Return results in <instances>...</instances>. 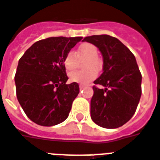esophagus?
<instances>
[{
    "label": "esophagus",
    "instance_id": "1",
    "mask_svg": "<svg viewBox=\"0 0 160 160\" xmlns=\"http://www.w3.org/2000/svg\"><path fill=\"white\" fill-rule=\"evenodd\" d=\"M84 88H85V85H82V84L79 85V88H80V89H83Z\"/></svg>",
    "mask_w": 160,
    "mask_h": 160
}]
</instances>
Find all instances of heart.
<instances>
[{
    "label": "heart",
    "instance_id": "obj_1",
    "mask_svg": "<svg viewBox=\"0 0 160 160\" xmlns=\"http://www.w3.org/2000/svg\"><path fill=\"white\" fill-rule=\"evenodd\" d=\"M98 49L94 44L83 43L79 47L75 53L72 51H69L64 58V66L68 72L73 71L78 66V59H87L84 62L85 71H75L69 74V78L73 82L86 84L94 80L97 72L95 71L101 68V61L98 59ZM77 55L76 56L75 54Z\"/></svg>",
    "mask_w": 160,
    "mask_h": 160
}]
</instances>
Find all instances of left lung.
<instances>
[{
  "mask_svg": "<svg viewBox=\"0 0 160 160\" xmlns=\"http://www.w3.org/2000/svg\"><path fill=\"white\" fill-rule=\"evenodd\" d=\"M83 42L97 47L103 57V72L93 87L90 116L97 125L116 129L135 114L142 95V74L131 51L116 37H87Z\"/></svg>",
  "mask_w": 160,
  "mask_h": 160,
  "instance_id": "1",
  "label": "left lung"
}]
</instances>
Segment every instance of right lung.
<instances>
[{
    "mask_svg": "<svg viewBox=\"0 0 160 160\" xmlns=\"http://www.w3.org/2000/svg\"><path fill=\"white\" fill-rule=\"evenodd\" d=\"M82 39L58 37L38 41L18 60L14 78L17 98L37 124L53 126L68 118L79 86L66 84L64 58Z\"/></svg>",
    "mask_w": 160,
    "mask_h": 160,
    "instance_id": "right-lung-1",
    "label": "right lung"
}]
</instances>
